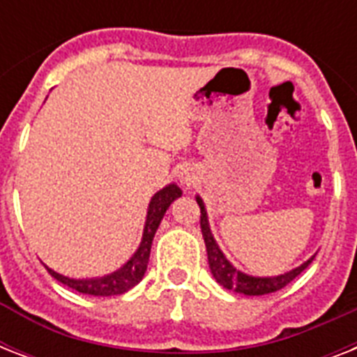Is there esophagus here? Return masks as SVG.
<instances>
[{
  "instance_id": "1",
  "label": "esophagus",
  "mask_w": 357,
  "mask_h": 357,
  "mask_svg": "<svg viewBox=\"0 0 357 357\" xmlns=\"http://www.w3.org/2000/svg\"><path fill=\"white\" fill-rule=\"evenodd\" d=\"M179 181L185 185H190L192 183V178H190V174L189 172H181L179 174Z\"/></svg>"
}]
</instances>
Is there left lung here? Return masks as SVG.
Wrapping results in <instances>:
<instances>
[{
    "label": "left lung",
    "mask_w": 357,
    "mask_h": 357,
    "mask_svg": "<svg viewBox=\"0 0 357 357\" xmlns=\"http://www.w3.org/2000/svg\"><path fill=\"white\" fill-rule=\"evenodd\" d=\"M196 202L200 206V226H202V235L206 241L207 248V261H209V268H211L213 278L217 280L224 289H229L234 293L246 294V296H261V294L276 293L280 289H283L287 283H291L294 278L298 276L300 272L304 271L305 266L310 265L315 255H311L310 259L304 261L302 265L293 268V271L285 272V274H278V276H250L244 274L243 271L235 268L228 261V257L222 254V250L217 244L215 237L209 228V218H207L206 204L202 200L200 196H196Z\"/></svg>",
    "instance_id": "8db88e82"
}]
</instances>
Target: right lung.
<instances>
[{
    "instance_id": "right-lung-1",
    "label": "right lung",
    "mask_w": 357,
    "mask_h": 357,
    "mask_svg": "<svg viewBox=\"0 0 357 357\" xmlns=\"http://www.w3.org/2000/svg\"><path fill=\"white\" fill-rule=\"evenodd\" d=\"M179 196H181V189L176 183L162 187L161 190H157L155 195L151 196L150 206H148V215H146L144 231H142V241H140L137 252L129 257L128 263H123L120 266L119 271L100 278H81V280L63 276V274L52 271L50 266H46L47 272L57 282L68 285L70 289H74L77 293L91 294V296H114V294L128 293L129 289H133L144 278L148 259H150L151 241L155 237V231L167 209Z\"/></svg>"
}]
</instances>
